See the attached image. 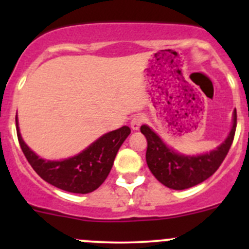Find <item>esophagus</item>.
Masks as SVG:
<instances>
[{
	"mask_svg": "<svg viewBox=\"0 0 249 249\" xmlns=\"http://www.w3.org/2000/svg\"><path fill=\"white\" fill-rule=\"evenodd\" d=\"M144 123V118L141 117V115H136V117H134L131 119V122H130V125H131V129L132 130H139L141 127V125Z\"/></svg>",
	"mask_w": 249,
	"mask_h": 249,
	"instance_id": "obj_1",
	"label": "esophagus"
}]
</instances>
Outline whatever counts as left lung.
<instances>
[{"label":"left lung","mask_w":249,"mask_h":249,"mask_svg":"<svg viewBox=\"0 0 249 249\" xmlns=\"http://www.w3.org/2000/svg\"><path fill=\"white\" fill-rule=\"evenodd\" d=\"M236 120L235 109L231 131L227 140L217 149L197 157L178 154L167 147L149 126L142 125L141 132L148 142L145 160L150 172L165 187L176 190L188 189L206 180L219 169L227 157L235 136Z\"/></svg>","instance_id":"left-lung-1"}]
</instances>
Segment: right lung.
<instances>
[{
    "label": "right lung",
    "instance_id": "1",
    "mask_svg": "<svg viewBox=\"0 0 249 249\" xmlns=\"http://www.w3.org/2000/svg\"><path fill=\"white\" fill-rule=\"evenodd\" d=\"M16 123L20 147L37 175L49 184L76 194L94 192L105 182L120 145L131 132L129 126H123L100 137L76 157L61 161H50L37 157L27 147L19 132L18 118Z\"/></svg>",
    "mask_w": 249,
    "mask_h": 249
}]
</instances>
